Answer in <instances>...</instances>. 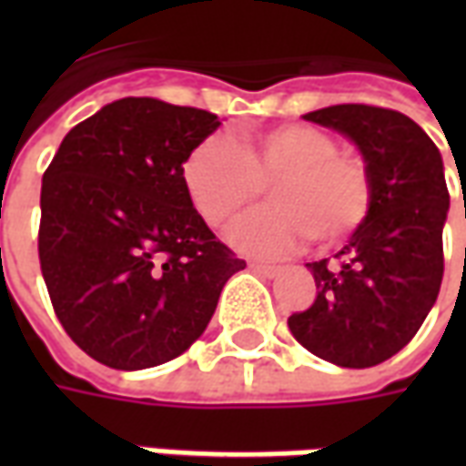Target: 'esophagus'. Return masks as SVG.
Here are the masks:
<instances>
[{"instance_id":"1","label":"esophagus","mask_w":466,"mask_h":466,"mask_svg":"<svg viewBox=\"0 0 466 466\" xmlns=\"http://www.w3.org/2000/svg\"><path fill=\"white\" fill-rule=\"evenodd\" d=\"M249 267H252L254 272L264 274V277H274V274L279 272V267H277V264H267V262H252V264H249Z\"/></svg>"}]
</instances>
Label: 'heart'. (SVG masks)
Listing matches in <instances>:
<instances>
[{"label": "heart", "mask_w": 466, "mask_h": 466, "mask_svg": "<svg viewBox=\"0 0 466 466\" xmlns=\"http://www.w3.org/2000/svg\"><path fill=\"white\" fill-rule=\"evenodd\" d=\"M184 187L212 229H224L272 189V202L232 232L252 254H284L312 237L339 247L360 232L374 204V179L364 157L339 152L332 134L309 124H279L244 137L204 139L184 164Z\"/></svg>", "instance_id": "obj_1"}]
</instances>
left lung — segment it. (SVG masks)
<instances>
[{"label":"left lung","mask_w":466,"mask_h":466,"mask_svg":"<svg viewBox=\"0 0 466 466\" xmlns=\"http://www.w3.org/2000/svg\"><path fill=\"white\" fill-rule=\"evenodd\" d=\"M304 119L360 147L374 179V204L334 262L307 264L319 292L287 324L319 360L364 370L410 344L437 302L450 209L441 154L420 124L384 106L334 105Z\"/></svg>","instance_id":"left-lung-1"}]
</instances>
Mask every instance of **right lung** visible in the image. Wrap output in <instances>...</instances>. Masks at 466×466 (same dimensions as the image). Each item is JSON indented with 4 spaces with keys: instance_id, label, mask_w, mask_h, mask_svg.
<instances>
[{
    "instance_id": "1",
    "label": "right lung",
    "mask_w": 466,
    "mask_h": 466,
    "mask_svg": "<svg viewBox=\"0 0 466 466\" xmlns=\"http://www.w3.org/2000/svg\"><path fill=\"white\" fill-rule=\"evenodd\" d=\"M212 112L124 96L79 122L42 179L39 267L72 342L112 370L179 357L244 259L204 224L184 162Z\"/></svg>"
}]
</instances>
